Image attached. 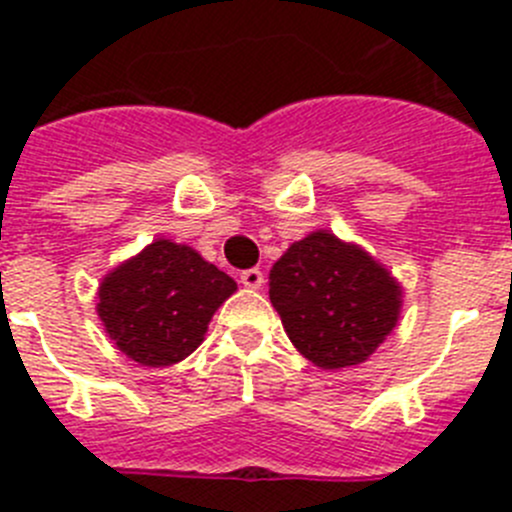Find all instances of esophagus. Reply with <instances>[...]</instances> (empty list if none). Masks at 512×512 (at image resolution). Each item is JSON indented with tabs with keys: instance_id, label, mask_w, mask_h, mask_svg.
I'll return each mask as SVG.
<instances>
[{
	"instance_id": "34e87169",
	"label": "esophagus",
	"mask_w": 512,
	"mask_h": 512,
	"mask_svg": "<svg viewBox=\"0 0 512 512\" xmlns=\"http://www.w3.org/2000/svg\"><path fill=\"white\" fill-rule=\"evenodd\" d=\"M241 284L248 289H261L264 287V271L261 269H246L241 274Z\"/></svg>"
}]
</instances>
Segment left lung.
I'll list each match as a JSON object with an SVG mask.
<instances>
[{
    "mask_svg": "<svg viewBox=\"0 0 512 512\" xmlns=\"http://www.w3.org/2000/svg\"><path fill=\"white\" fill-rule=\"evenodd\" d=\"M269 297L295 348L320 369L366 361L390 336L402 287L356 243L315 230L271 266Z\"/></svg>",
    "mask_w": 512,
    "mask_h": 512,
    "instance_id": "1",
    "label": "left lung"
}]
</instances>
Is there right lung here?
<instances>
[{
  "mask_svg": "<svg viewBox=\"0 0 512 512\" xmlns=\"http://www.w3.org/2000/svg\"><path fill=\"white\" fill-rule=\"evenodd\" d=\"M235 289L194 248L156 238L102 279L97 315L128 359L171 366L205 341L212 315Z\"/></svg>",
  "mask_w": 512,
  "mask_h": 512,
  "instance_id": "right-lung-1",
  "label": "right lung"
}]
</instances>
